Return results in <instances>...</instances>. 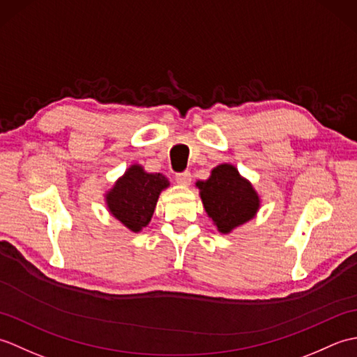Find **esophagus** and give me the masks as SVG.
Returning a JSON list of instances; mask_svg holds the SVG:
<instances>
[{
    "instance_id": "34e87169",
    "label": "esophagus",
    "mask_w": 357,
    "mask_h": 357,
    "mask_svg": "<svg viewBox=\"0 0 357 357\" xmlns=\"http://www.w3.org/2000/svg\"><path fill=\"white\" fill-rule=\"evenodd\" d=\"M174 179H176V183L179 185L187 187V185H190V183H192V174H190V172L176 173V176H174Z\"/></svg>"
}]
</instances>
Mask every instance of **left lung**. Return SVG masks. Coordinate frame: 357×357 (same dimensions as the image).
<instances>
[{"label":"left lung","mask_w":357,"mask_h":357,"mask_svg":"<svg viewBox=\"0 0 357 357\" xmlns=\"http://www.w3.org/2000/svg\"><path fill=\"white\" fill-rule=\"evenodd\" d=\"M196 187L208 218L219 233L229 234L239 225L253 219L261 207V198L252 183L241 176L231 164H219L206 181H198Z\"/></svg>","instance_id":"1"}]
</instances>
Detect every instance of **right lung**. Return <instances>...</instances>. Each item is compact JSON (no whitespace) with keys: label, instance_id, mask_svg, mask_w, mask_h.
Instances as JSON below:
<instances>
[{"label":"right lung","instance_id":"right-lung-1","mask_svg":"<svg viewBox=\"0 0 357 357\" xmlns=\"http://www.w3.org/2000/svg\"><path fill=\"white\" fill-rule=\"evenodd\" d=\"M169 185L162 173H149L142 165L132 164L105 193V206L128 230L139 233L149 225L159 195Z\"/></svg>","mask_w":357,"mask_h":357}]
</instances>
